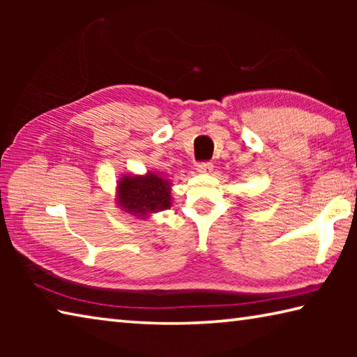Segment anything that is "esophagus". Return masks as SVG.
I'll return each instance as SVG.
<instances>
[{
	"label": "esophagus",
	"mask_w": 357,
	"mask_h": 357,
	"mask_svg": "<svg viewBox=\"0 0 357 357\" xmlns=\"http://www.w3.org/2000/svg\"><path fill=\"white\" fill-rule=\"evenodd\" d=\"M197 170H198V173H209L211 170H213V162H209V160L200 162V164L197 165Z\"/></svg>",
	"instance_id": "1"
}]
</instances>
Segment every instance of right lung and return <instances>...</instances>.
<instances>
[{
  "mask_svg": "<svg viewBox=\"0 0 357 357\" xmlns=\"http://www.w3.org/2000/svg\"><path fill=\"white\" fill-rule=\"evenodd\" d=\"M118 197L126 213L140 219L170 208L172 204L170 183L154 173L146 176H124L119 181Z\"/></svg>",
  "mask_w": 357,
  "mask_h": 357,
  "instance_id": "1",
  "label": "right lung"
}]
</instances>
